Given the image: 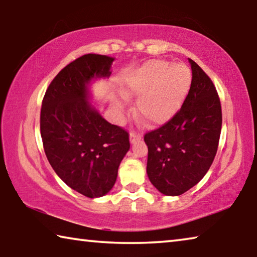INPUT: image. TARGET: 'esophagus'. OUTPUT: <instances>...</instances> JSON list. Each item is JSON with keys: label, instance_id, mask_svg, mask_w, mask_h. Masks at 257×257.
<instances>
[{"label": "esophagus", "instance_id": "1", "mask_svg": "<svg viewBox=\"0 0 257 257\" xmlns=\"http://www.w3.org/2000/svg\"><path fill=\"white\" fill-rule=\"evenodd\" d=\"M129 138H130V143H133V144H134V143H136L137 141H141L142 134L136 133V132H132V133H130Z\"/></svg>", "mask_w": 257, "mask_h": 257}]
</instances>
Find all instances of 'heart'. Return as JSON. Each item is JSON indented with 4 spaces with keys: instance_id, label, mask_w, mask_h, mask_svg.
Here are the masks:
<instances>
[{
    "instance_id": "1",
    "label": "heart",
    "mask_w": 257,
    "mask_h": 257,
    "mask_svg": "<svg viewBox=\"0 0 257 257\" xmlns=\"http://www.w3.org/2000/svg\"><path fill=\"white\" fill-rule=\"evenodd\" d=\"M193 75L182 63L151 60L130 75L123 88L125 97H138V115L151 124H162L179 110L188 94ZM116 110L122 105L115 103Z\"/></svg>"
}]
</instances>
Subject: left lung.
Here are the masks:
<instances>
[{
    "label": "left lung",
    "instance_id": "8db88e82",
    "mask_svg": "<svg viewBox=\"0 0 257 257\" xmlns=\"http://www.w3.org/2000/svg\"><path fill=\"white\" fill-rule=\"evenodd\" d=\"M193 81L172 118L145 134L147 175L156 189L179 196L203 179L219 146L222 111L211 78L189 59Z\"/></svg>",
    "mask_w": 257,
    "mask_h": 257
}]
</instances>
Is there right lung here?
<instances>
[{
  "mask_svg": "<svg viewBox=\"0 0 257 257\" xmlns=\"http://www.w3.org/2000/svg\"><path fill=\"white\" fill-rule=\"evenodd\" d=\"M113 58L85 54L64 67L47 87L41 108L43 147L56 175L73 190L95 198L114 186L130 149L129 134L89 105L87 85L108 77Z\"/></svg>",
  "mask_w": 257,
  "mask_h": 257,
  "instance_id": "1",
  "label": "right lung"
}]
</instances>
